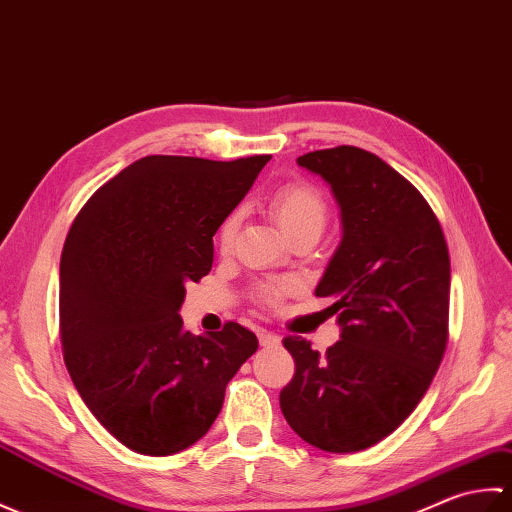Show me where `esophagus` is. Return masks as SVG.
<instances>
[{
	"label": "esophagus",
	"mask_w": 512,
	"mask_h": 512,
	"mask_svg": "<svg viewBox=\"0 0 512 512\" xmlns=\"http://www.w3.org/2000/svg\"><path fill=\"white\" fill-rule=\"evenodd\" d=\"M258 342H260V346H265V348H276L280 344V337L276 333L260 331L258 333Z\"/></svg>",
	"instance_id": "34e87169"
}]
</instances>
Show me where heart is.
Returning <instances> with one entry per match:
<instances>
[{"label":"heart","mask_w":512,"mask_h":512,"mask_svg":"<svg viewBox=\"0 0 512 512\" xmlns=\"http://www.w3.org/2000/svg\"><path fill=\"white\" fill-rule=\"evenodd\" d=\"M269 212L274 221L280 225V230L289 238L300 234L320 236L326 225V203L320 192L304 181H293V184L282 186L274 192L269 201ZM238 230V212L227 214L217 232V245L221 252H227L232 247L234 236ZM289 282H269L256 289V300L260 304L276 306L289 293Z\"/></svg>","instance_id":"heart-1"}]
</instances>
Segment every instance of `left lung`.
<instances>
[{
	"mask_svg": "<svg viewBox=\"0 0 512 512\" xmlns=\"http://www.w3.org/2000/svg\"><path fill=\"white\" fill-rule=\"evenodd\" d=\"M298 164L342 210V243L315 289L333 300L342 339L324 357L282 339L295 374L280 410L309 445L352 453L390 436L434 379L449 339V249L425 197L381 157L335 146Z\"/></svg>",
	"mask_w": 512,
	"mask_h": 512,
	"instance_id": "obj_1",
	"label": "left lung"
}]
</instances>
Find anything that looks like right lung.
Segmentation results:
<instances>
[{
	"label": "right lung",
	"mask_w": 512,
	"mask_h": 512,
	"mask_svg": "<svg viewBox=\"0 0 512 512\" xmlns=\"http://www.w3.org/2000/svg\"><path fill=\"white\" fill-rule=\"evenodd\" d=\"M269 160L142 157L100 186L70 227L63 359L89 412L131 451L173 456L195 445L258 348L236 322L192 335L179 309L186 282L210 274L212 236Z\"/></svg>",
	"instance_id": "obj_1"
}]
</instances>
